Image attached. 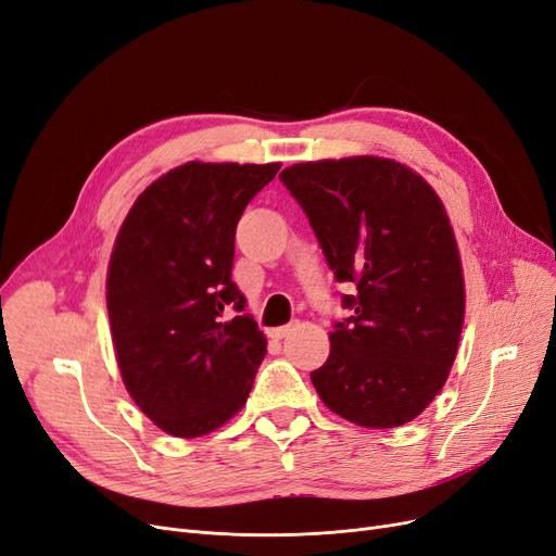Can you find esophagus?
<instances>
[{
  "instance_id": "obj_1",
  "label": "esophagus",
  "mask_w": 556,
  "mask_h": 556,
  "mask_svg": "<svg viewBox=\"0 0 556 556\" xmlns=\"http://www.w3.org/2000/svg\"><path fill=\"white\" fill-rule=\"evenodd\" d=\"M296 328V324H287V326H278V328H274L271 330V338L274 340H282V338H287L290 336V332Z\"/></svg>"
}]
</instances>
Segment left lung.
Instances as JSON below:
<instances>
[{"label": "left lung", "instance_id": "left-lung-1", "mask_svg": "<svg viewBox=\"0 0 556 556\" xmlns=\"http://www.w3.org/2000/svg\"><path fill=\"white\" fill-rule=\"evenodd\" d=\"M313 226L351 317L332 324L328 361L309 374L321 402L367 429L402 427L445 386L465 290L450 218L404 164L349 157L280 173Z\"/></svg>", "mask_w": 556, "mask_h": 556}]
</instances>
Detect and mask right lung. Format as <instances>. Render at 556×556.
<instances>
[{
    "mask_svg": "<svg viewBox=\"0 0 556 556\" xmlns=\"http://www.w3.org/2000/svg\"><path fill=\"white\" fill-rule=\"evenodd\" d=\"M280 164L189 162L129 210L106 276L123 383L166 433L198 438L247 404L266 338L232 280L235 230Z\"/></svg>",
    "mask_w": 556,
    "mask_h": 556,
    "instance_id": "1",
    "label": "right lung"
}]
</instances>
